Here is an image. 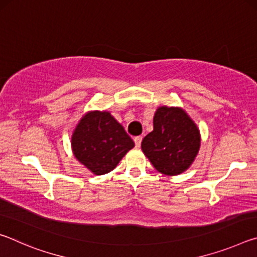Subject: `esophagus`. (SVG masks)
Instances as JSON below:
<instances>
[{"instance_id":"esophagus-1","label":"esophagus","mask_w":257,"mask_h":257,"mask_svg":"<svg viewBox=\"0 0 257 257\" xmlns=\"http://www.w3.org/2000/svg\"><path fill=\"white\" fill-rule=\"evenodd\" d=\"M142 141H143V137L142 136H136V137L134 138V142H135V145H136V147L141 146Z\"/></svg>"}]
</instances>
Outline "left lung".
<instances>
[{
  "mask_svg": "<svg viewBox=\"0 0 257 257\" xmlns=\"http://www.w3.org/2000/svg\"><path fill=\"white\" fill-rule=\"evenodd\" d=\"M153 132L144 137L142 150L159 172L176 176L189 168L198 153L201 136L196 124L178 107H159Z\"/></svg>",
  "mask_w": 257,
  "mask_h": 257,
  "instance_id": "8db88e82",
  "label": "left lung"
}]
</instances>
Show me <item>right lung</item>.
I'll use <instances>...</instances> for the list:
<instances>
[{
	"label": "right lung",
	"instance_id": "1",
	"mask_svg": "<svg viewBox=\"0 0 257 257\" xmlns=\"http://www.w3.org/2000/svg\"><path fill=\"white\" fill-rule=\"evenodd\" d=\"M73 154L94 175L112 171L135 143L108 112H89L71 138Z\"/></svg>",
	"mask_w": 257,
	"mask_h": 257
}]
</instances>
